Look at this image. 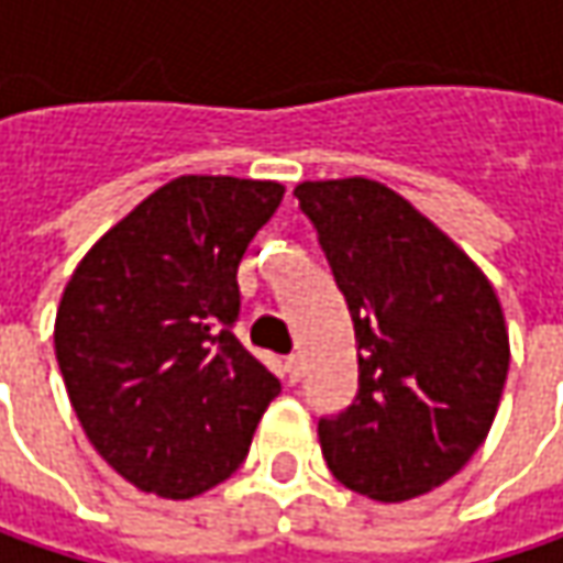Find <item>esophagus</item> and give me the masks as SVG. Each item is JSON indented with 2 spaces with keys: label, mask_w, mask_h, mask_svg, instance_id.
<instances>
[{
  "label": "esophagus",
  "mask_w": 563,
  "mask_h": 563,
  "mask_svg": "<svg viewBox=\"0 0 563 563\" xmlns=\"http://www.w3.org/2000/svg\"><path fill=\"white\" fill-rule=\"evenodd\" d=\"M283 372H286V378L296 384V380L302 378V358H299V355H286V362H283Z\"/></svg>",
  "instance_id": "obj_1"
}]
</instances>
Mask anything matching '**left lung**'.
Segmentation results:
<instances>
[{
  "instance_id": "obj_1",
  "label": "left lung",
  "mask_w": 563,
  "mask_h": 563,
  "mask_svg": "<svg viewBox=\"0 0 563 563\" xmlns=\"http://www.w3.org/2000/svg\"><path fill=\"white\" fill-rule=\"evenodd\" d=\"M355 328L358 394L318 422L336 482L365 498H419L488 438L510 340L495 286L451 235L375 179L292 191Z\"/></svg>"
}]
</instances>
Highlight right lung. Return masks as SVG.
Wrapping results in <instances>:
<instances>
[{
	"instance_id": "obj_1",
	"label": "right lung",
	"mask_w": 563,
	"mask_h": 563,
	"mask_svg": "<svg viewBox=\"0 0 563 563\" xmlns=\"http://www.w3.org/2000/svg\"><path fill=\"white\" fill-rule=\"evenodd\" d=\"M280 183L179 176L93 242L56 311V362L87 441L141 492L185 501L245 460L280 394L235 340L239 264Z\"/></svg>"
}]
</instances>
